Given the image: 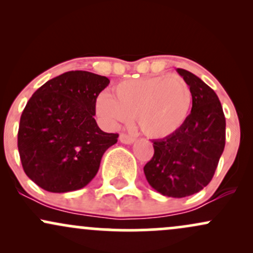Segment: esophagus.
<instances>
[{
	"label": "esophagus",
	"mask_w": 253,
	"mask_h": 253,
	"mask_svg": "<svg viewBox=\"0 0 253 253\" xmlns=\"http://www.w3.org/2000/svg\"><path fill=\"white\" fill-rule=\"evenodd\" d=\"M119 139H120V141L123 144H126V145H130V144H133L135 141V139L133 138V136H129V135H127V134H120V136H119Z\"/></svg>",
	"instance_id": "1"
}]
</instances>
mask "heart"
Here are the masks:
<instances>
[{
    "label": "heart",
    "instance_id": "heart-1",
    "mask_svg": "<svg viewBox=\"0 0 253 253\" xmlns=\"http://www.w3.org/2000/svg\"><path fill=\"white\" fill-rule=\"evenodd\" d=\"M193 103L189 84L182 77L133 78L117 84L113 96L101 92L95 110L101 124L117 129L135 117L145 135L164 139L176 133L187 121Z\"/></svg>",
    "mask_w": 253,
    "mask_h": 253
}]
</instances>
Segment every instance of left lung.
<instances>
[{"mask_svg": "<svg viewBox=\"0 0 253 253\" xmlns=\"http://www.w3.org/2000/svg\"><path fill=\"white\" fill-rule=\"evenodd\" d=\"M177 72L190 86L191 112L176 133L153 140L155 155L144 173L159 194L181 199L199 193L213 178L225 149L226 120L211 86L184 69Z\"/></svg>", "mask_w": 253, "mask_h": 253, "instance_id": "left-lung-1", "label": "left lung"}]
</instances>
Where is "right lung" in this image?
I'll return each instance as SVG.
<instances>
[{
    "label": "right lung",
    "mask_w": 253,
    "mask_h": 253,
    "mask_svg": "<svg viewBox=\"0 0 253 253\" xmlns=\"http://www.w3.org/2000/svg\"><path fill=\"white\" fill-rule=\"evenodd\" d=\"M104 76L69 71L32 95L20 119L17 147L26 175L43 190L82 189L96 176L103 153L119 134L97 126L95 102Z\"/></svg>",
    "instance_id": "obj_1"
}]
</instances>
